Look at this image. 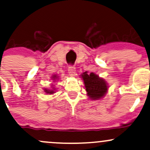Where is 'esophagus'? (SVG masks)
<instances>
[{
	"instance_id": "34e87169",
	"label": "esophagus",
	"mask_w": 150,
	"mask_h": 150,
	"mask_svg": "<svg viewBox=\"0 0 150 150\" xmlns=\"http://www.w3.org/2000/svg\"><path fill=\"white\" fill-rule=\"evenodd\" d=\"M68 73H69V75L70 77H73L75 74V68L73 65H69L68 67Z\"/></svg>"
}]
</instances>
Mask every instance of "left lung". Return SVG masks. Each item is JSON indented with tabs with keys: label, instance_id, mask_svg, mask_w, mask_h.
Segmentation results:
<instances>
[{
	"label": "left lung",
	"instance_id": "1",
	"mask_svg": "<svg viewBox=\"0 0 150 150\" xmlns=\"http://www.w3.org/2000/svg\"><path fill=\"white\" fill-rule=\"evenodd\" d=\"M81 75L84 80L87 95L91 99H99L104 97L108 89L105 80L99 78L94 73H87V72H85Z\"/></svg>",
	"mask_w": 150,
	"mask_h": 150
}]
</instances>
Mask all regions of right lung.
Segmentation results:
<instances>
[{"label": "right lung", "instance_id": "right-lung-1", "mask_svg": "<svg viewBox=\"0 0 150 150\" xmlns=\"http://www.w3.org/2000/svg\"><path fill=\"white\" fill-rule=\"evenodd\" d=\"M53 78V80H55V79L57 78V77H56V75H54ZM44 90H45V92L47 93V94H53V93H54V91H53V89H52V90H50V89H44Z\"/></svg>", "mask_w": 150, "mask_h": 150}]
</instances>
